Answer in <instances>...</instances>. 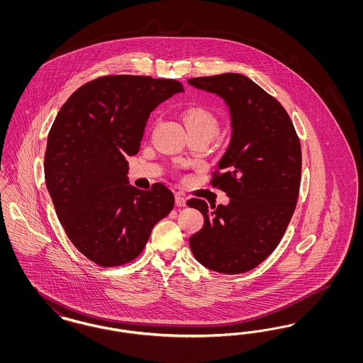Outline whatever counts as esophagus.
I'll return each mask as SVG.
<instances>
[{"mask_svg": "<svg viewBox=\"0 0 363 363\" xmlns=\"http://www.w3.org/2000/svg\"><path fill=\"white\" fill-rule=\"evenodd\" d=\"M175 206L177 207H185L186 206V199L181 194H177L175 196Z\"/></svg>", "mask_w": 363, "mask_h": 363, "instance_id": "34e87169", "label": "esophagus"}]
</instances>
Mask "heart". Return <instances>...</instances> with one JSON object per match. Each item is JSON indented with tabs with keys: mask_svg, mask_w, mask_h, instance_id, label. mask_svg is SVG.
<instances>
[{
	"mask_svg": "<svg viewBox=\"0 0 363 363\" xmlns=\"http://www.w3.org/2000/svg\"><path fill=\"white\" fill-rule=\"evenodd\" d=\"M182 117L190 135L207 133L213 138L219 130L218 117L211 110H208L203 106L190 104L184 110Z\"/></svg>",
	"mask_w": 363,
	"mask_h": 363,
	"instance_id": "obj_1",
	"label": "heart"
}]
</instances>
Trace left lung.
<instances>
[{
  "label": "left lung",
  "instance_id": "8db88e82",
  "mask_svg": "<svg viewBox=\"0 0 363 363\" xmlns=\"http://www.w3.org/2000/svg\"><path fill=\"white\" fill-rule=\"evenodd\" d=\"M220 96L231 116V141L211 185L225 191L227 206H188L204 216L190 249L208 269L235 275L256 268L283 238L301 185V143L284 107L249 77L223 73L188 80Z\"/></svg>",
  "mask_w": 363,
  "mask_h": 363
}]
</instances>
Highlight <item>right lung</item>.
I'll use <instances>...</instances> for the list:
<instances>
[{
    "label": "right lung",
    "mask_w": 363,
    "mask_h": 363,
    "mask_svg": "<svg viewBox=\"0 0 363 363\" xmlns=\"http://www.w3.org/2000/svg\"><path fill=\"white\" fill-rule=\"evenodd\" d=\"M182 91L177 80L104 76L76 89L54 120L46 186L70 242L101 267L136 259L173 209V191L163 184L129 185L126 156L138 154L151 111Z\"/></svg>",
    "instance_id": "right-lung-1"
}]
</instances>
